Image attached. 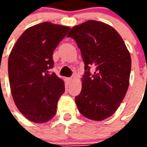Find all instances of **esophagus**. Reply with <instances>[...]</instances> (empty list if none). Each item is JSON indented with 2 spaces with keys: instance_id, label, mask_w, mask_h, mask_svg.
<instances>
[{
  "instance_id": "34e87169",
  "label": "esophagus",
  "mask_w": 147,
  "mask_h": 147,
  "mask_svg": "<svg viewBox=\"0 0 147 147\" xmlns=\"http://www.w3.org/2000/svg\"><path fill=\"white\" fill-rule=\"evenodd\" d=\"M66 80H67V83H70L71 81L72 80V78H71V77H70V78H67V79H66Z\"/></svg>"
}]
</instances>
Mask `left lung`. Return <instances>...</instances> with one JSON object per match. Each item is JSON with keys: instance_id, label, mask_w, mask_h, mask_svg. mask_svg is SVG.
<instances>
[{"instance_id": "left-lung-1", "label": "left lung", "mask_w": 147, "mask_h": 147, "mask_svg": "<svg viewBox=\"0 0 147 147\" xmlns=\"http://www.w3.org/2000/svg\"><path fill=\"white\" fill-rule=\"evenodd\" d=\"M67 37L76 41L85 64L77 107L90 120H105L117 111L128 89L129 52L117 30L99 21L75 26Z\"/></svg>"}]
</instances>
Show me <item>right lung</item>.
Wrapping results in <instances>:
<instances>
[{
    "mask_svg": "<svg viewBox=\"0 0 147 147\" xmlns=\"http://www.w3.org/2000/svg\"><path fill=\"white\" fill-rule=\"evenodd\" d=\"M70 27L44 22L28 28L8 57V77L15 104L27 119L45 123L54 117L64 93L63 80L49 69L53 53Z\"/></svg>",
    "mask_w": 147,
    "mask_h": 147,
    "instance_id": "right-lung-1",
    "label": "right lung"
}]
</instances>
